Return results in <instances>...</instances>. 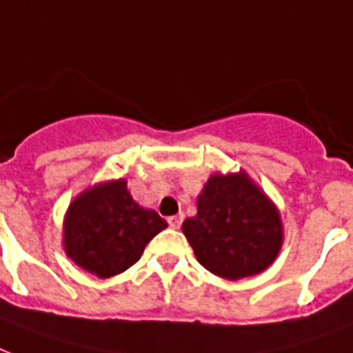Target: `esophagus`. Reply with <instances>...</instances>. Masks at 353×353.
I'll list each match as a JSON object with an SVG mask.
<instances>
[{"label":"esophagus","instance_id":"esophagus-1","mask_svg":"<svg viewBox=\"0 0 353 353\" xmlns=\"http://www.w3.org/2000/svg\"><path fill=\"white\" fill-rule=\"evenodd\" d=\"M183 222V214H176V216H170L168 219V224H170V228H174V230H177L179 225H181Z\"/></svg>","mask_w":353,"mask_h":353}]
</instances>
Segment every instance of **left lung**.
<instances>
[{
	"mask_svg": "<svg viewBox=\"0 0 353 353\" xmlns=\"http://www.w3.org/2000/svg\"><path fill=\"white\" fill-rule=\"evenodd\" d=\"M181 230L198 263L230 281L265 272L283 246L279 209L244 170L214 172Z\"/></svg>",
	"mask_w": 353,
	"mask_h": 353,
	"instance_id": "1",
	"label": "left lung"
}]
</instances>
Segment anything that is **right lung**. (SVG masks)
<instances>
[{
  "label": "right lung",
  "instance_id": "obj_1",
  "mask_svg": "<svg viewBox=\"0 0 353 353\" xmlns=\"http://www.w3.org/2000/svg\"><path fill=\"white\" fill-rule=\"evenodd\" d=\"M166 225L153 209L133 200L125 179L99 181L75 196L64 214V254L88 274L112 278L141 259Z\"/></svg>",
  "mask_w": 353,
  "mask_h": 353
}]
</instances>
